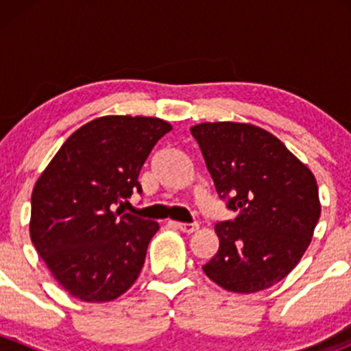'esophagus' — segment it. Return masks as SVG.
<instances>
[{"mask_svg": "<svg viewBox=\"0 0 351 351\" xmlns=\"http://www.w3.org/2000/svg\"><path fill=\"white\" fill-rule=\"evenodd\" d=\"M171 224L175 226L176 229H180V231L186 232V234H192V232H195L198 229L197 222H171Z\"/></svg>", "mask_w": 351, "mask_h": 351, "instance_id": "1", "label": "esophagus"}]
</instances>
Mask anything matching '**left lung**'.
<instances>
[{"instance_id": "1", "label": "left lung", "mask_w": 351, "mask_h": 351, "mask_svg": "<svg viewBox=\"0 0 351 351\" xmlns=\"http://www.w3.org/2000/svg\"><path fill=\"white\" fill-rule=\"evenodd\" d=\"M219 197L238 212L215 224L219 250L204 274L222 289L253 293L295 268L321 215L313 171L274 134L251 123L204 122L190 129Z\"/></svg>"}]
</instances>
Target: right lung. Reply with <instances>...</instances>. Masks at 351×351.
I'll use <instances>...</instances> for the list:
<instances>
[{
	"instance_id": "obj_1",
	"label": "right lung",
	"mask_w": 351,
	"mask_h": 351,
	"mask_svg": "<svg viewBox=\"0 0 351 351\" xmlns=\"http://www.w3.org/2000/svg\"><path fill=\"white\" fill-rule=\"evenodd\" d=\"M171 130L156 117L107 115L71 134L32 192L30 238L62 289L83 302H108L143 270L154 221L117 204L143 192L141 168Z\"/></svg>"
}]
</instances>
